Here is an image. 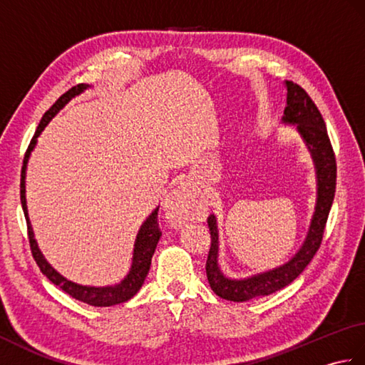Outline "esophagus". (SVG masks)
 Segmentation results:
<instances>
[{
	"instance_id": "34e87169",
	"label": "esophagus",
	"mask_w": 365,
	"mask_h": 365,
	"mask_svg": "<svg viewBox=\"0 0 365 365\" xmlns=\"http://www.w3.org/2000/svg\"><path fill=\"white\" fill-rule=\"evenodd\" d=\"M163 210L166 213V218L174 224V226H183L192 215V196L191 191L185 183L177 185V187L169 192L163 204Z\"/></svg>"
}]
</instances>
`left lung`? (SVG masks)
<instances>
[{
    "mask_svg": "<svg viewBox=\"0 0 365 365\" xmlns=\"http://www.w3.org/2000/svg\"><path fill=\"white\" fill-rule=\"evenodd\" d=\"M287 106L281 119L282 125L294 127L306 149L311 155L315 170V207L309 221L306 237L292 257L282 265L245 277L226 274L220 263V227L218 218L208 216V227L212 232V247L207 259V277L212 290L220 298L235 302L257 299L276 293L292 284L314 259L319 251L324 226L336 192V158L328 138L327 125L307 92L298 84L285 81Z\"/></svg>",
    "mask_w": 365,
    "mask_h": 365,
    "instance_id": "1",
    "label": "left lung"
}]
</instances>
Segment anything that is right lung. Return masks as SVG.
Listing matches in <instances>:
<instances>
[{"mask_svg": "<svg viewBox=\"0 0 365 365\" xmlns=\"http://www.w3.org/2000/svg\"><path fill=\"white\" fill-rule=\"evenodd\" d=\"M89 88H92V86H89V84H78V86L68 89L66 94L61 96L56 100V103H54L50 110L43 114V118L36 130L34 138L31 139L26 155H25V160H23L20 199H21L23 213H25L26 224H28V235H29L31 250H33L34 260L38 265V268H41L42 273L48 277L54 285H58L59 289H63L66 293L71 294L72 298L78 299L81 302H86V304H91V306L108 307V306L120 304V302H125L130 298H133L135 294L139 292V289L143 287L147 274H149L153 252H155V250H157V245H158L160 237H161L158 221H157L160 205L155 208V210L149 216H147L144 222L138 229V234H136L135 243H133V252H131V263H130L127 274L123 276L119 282L111 284V285H100V287L98 285H83L78 282H73V281H71V279H67L66 276L61 274L58 269H54L51 267V263L45 259V255L42 254L41 247H38L37 240L34 238V229H33V226H31L28 205H26V169H28V161L31 158V153H33V150L37 145V138L41 136L43 128L48 125L54 115L63 110V108L68 102H71L72 98L83 94V92Z\"/></svg>", "mask_w": 365, "mask_h": 365, "instance_id": "1", "label": "right lung"}]
</instances>
